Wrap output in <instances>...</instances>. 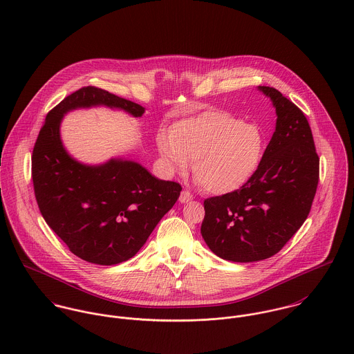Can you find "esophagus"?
<instances>
[{
	"mask_svg": "<svg viewBox=\"0 0 354 354\" xmlns=\"http://www.w3.org/2000/svg\"><path fill=\"white\" fill-rule=\"evenodd\" d=\"M192 199H194V194L189 192V191H187V189H184V191L181 192V195H180V202L181 203L191 202Z\"/></svg>",
	"mask_w": 354,
	"mask_h": 354,
	"instance_id": "esophagus-1",
	"label": "esophagus"
}]
</instances>
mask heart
<instances>
[{
	"label": "heart",
	"mask_w": 354,
	"mask_h": 354,
	"mask_svg": "<svg viewBox=\"0 0 354 354\" xmlns=\"http://www.w3.org/2000/svg\"><path fill=\"white\" fill-rule=\"evenodd\" d=\"M158 149L170 173H184L194 160V176L209 194L239 189L257 170L264 150L261 131L225 111H208L177 122L160 135Z\"/></svg>",
	"instance_id": "obj_1"
}]
</instances>
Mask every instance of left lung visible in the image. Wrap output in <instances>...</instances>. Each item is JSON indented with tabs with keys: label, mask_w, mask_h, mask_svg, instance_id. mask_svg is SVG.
I'll return each instance as SVG.
<instances>
[{
	"label": "left lung",
	"mask_w": 354,
	"mask_h": 354,
	"mask_svg": "<svg viewBox=\"0 0 354 354\" xmlns=\"http://www.w3.org/2000/svg\"><path fill=\"white\" fill-rule=\"evenodd\" d=\"M259 88L275 106V132L240 189L204 201L201 229L212 252L240 263L268 259L286 245L305 222L319 183V155L303 110L274 87Z\"/></svg>",
	"instance_id": "8db88e82"
}]
</instances>
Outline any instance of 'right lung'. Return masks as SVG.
I'll return each mask as SVG.
<instances>
[{
  "label": "right lung",
  "mask_w": 354,
  "mask_h": 354,
  "mask_svg": "<svg viewBox=\"0 0 354 354\" xmlns=\"http://www.w3.org/2000/svg\"><path fill=\"white\" fill-rule=\"evenodd\" d=\"M106 104L142 117L145 107L94 86L82 87L54 106L37 138L31 176L42 216L77 257L111 266L139 252L160 218L177 202L181 185L151 176L136 162L111 159L86 166L59 139L62 115L76 107Z\"/></svg>",
  "instance_id": "obj_1"
}]
</instances>
